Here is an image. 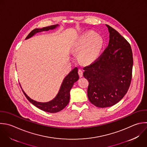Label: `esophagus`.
Here are the masks:
<instances>
[{
    "instance_id": "1",
    "label": "esophagus",
    "mask_w": 147,
    "mask_h": 147,
    "mask_svg": "<svg viewBox=\"0 0 147 147\" xmlns=\"http://www.w3.org/2000/svg\"><path fill=\"white\" fill-rule=\"evenodd\" d=\"M78 74H79V75L80 78H82L83 76V71L82 69H79Z\"/></svg>"
}]
</instances>
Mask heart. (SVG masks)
<instances>
[{
    "mask_svg": "<svg viewBox=\"0 0 147 147\" xmlns=\"http://www.w3.org/2000/svg\"><path fill=\"white\" fill-rule=\"evenodd\" d=\"M103 45V39L100 35L90 32L80 37L75 42L73 52L81 51V60L84 63H90L98 57Z\"/></svg>",
    "mask_w": 147,
    "mask_h": 147,
    "instance_id": "1",
    "label": "heart"
}]
</instances>
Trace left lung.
<instances>
[{
	"mask_svg": "<svg viewBox=\"0 0 147 147\" xmlns=\"http://www.w3.org/2000/svg\"><path fill=\"white\" fill-rule=\"evenodd\" d=\"M109 42L94 63L83 68L89 82L87 95L98 107L112 106L126 94L131 79L133 54L129 42L115 29L106 25Z\"/></svg>",
	"mask_w": 147,
	"mask_h": 147,
	"instance_id": "left-lung-1",
	"label": "left lung"
}]
</instances>
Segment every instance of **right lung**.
<instances>
[{
  "label": "right lung",
  "instance_id": "1",
  "mask_svg": "<svg viewBox=\"0 0 147 147\" xmlns=\"http://www.w3.org/2000/svg\"><path fill=\"white\" fill-rule=\"evenodd\" d=\"M58 26H59V25L57 24L50 26L44 27L41 29H35L29 34L25 40L31 38L38 33L44 31H48L49 30H54ZM78 72V70L77 67H75L74 69H73L64 79L59 91L56 97H55L52 100L47 102H40L31 99L25 92L21 86V87L26 98L35 106L46 112L51 113H57L62 110L68 104L70 99V90L72 88L74 83L78 81L79 78Z\"/></svg>",
  "mask_w": 147,
  "mask_h": 147
}]
</instances>
